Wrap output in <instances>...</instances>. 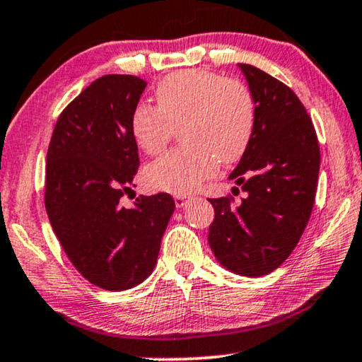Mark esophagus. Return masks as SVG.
Masks as SVG:
<instances>
[{"label": "esophagus", "instance_id": "obj_1", "mask_svg": "<svg viewBox=\"0 0 362 362\" xmlns=\"http://www.w3.org/2000/svg\"><path fill=\"white\" fill-rule=\"evenodd\" d=\"M189 201V196H185V194H177L175 196V202H176V207H182L186 206V202Z\"/></svg>", "mask_w": 362, "mask_h": 362}]
</instances>
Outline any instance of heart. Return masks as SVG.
Masks as SVG:
<instances>
[{"mask_svg":"<svg viewBox=\"0 0 362 362\" xmlns=\"http://www.w3.org/2000/svg\"><path fill=\"white\" fill-rule=\"evenodd\" d=\"M156 107L138 103L130 118L132 136L146 155H158L181 128L186 146L165 153L146 166V185L156 191L187 194L216 175L219 163L244 156L255 130L250 88L202 69H186L163 78Z\"/></svg>","mask_w":362,"mask_h":362,"instance_id":"obj_1","label":"heart"}]
</instances>
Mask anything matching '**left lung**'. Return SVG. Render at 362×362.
Masks as SVG:
<instances>
[{
    "mask_svg": "<svg viewBox=\"0 0 362 362\" xmlns=\"http://www.w3.org/2000/svg\"><path fill=\"white\" fill-rule=\"evenodd\" d=\"M255 100V130L229 176L247 197L209 199V245L227 270L270 274L288 259L313 211L320 146L313 122L296 93L249 64H239ZM232 192H239L234 187Z\"/></svg>",
    "mask_w": 362,
    "mask_h": 362,
    "instance_id": "1",
    "label": "left lung"
}]
</instances>
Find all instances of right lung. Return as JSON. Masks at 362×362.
<instances>
[{
    "instance_id": "right-lung-1",
    "label": "right lung",
    "mask_w": 362,
    "mask_h": 362,
    "mask_svg": "<svg viewBox=\"0 0 362 362\" xmlns=\"http://www.w3.org/2000/svg\"><path fill=\"white\" fill-rule=\"evenodd\" d=\"M145 87L135 76L97 78L64 108L49 143L44 204L54 234L103 290H128L151 274L175 211L168 192L120 206L140 166L130 118Z\"/></svg>"
}]
</instances>
